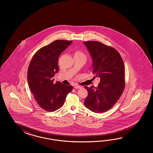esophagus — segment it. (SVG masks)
Returning <instances> with one entry per match:
<instances>
[{"label":"esophagus","instance_id":"34e87169","mask_svg":"<svg viewBox=\"0 0 153 153\" xmlns=\"http://www.w3.org/2000/svg\"><path fill=\"white\" fill-rule=\"evenodd\" d=\"M74 88H76V89L81 88V86H79V85H74Z\"/></svg>","mask_w":153,"mask_h":153}]
</instances>
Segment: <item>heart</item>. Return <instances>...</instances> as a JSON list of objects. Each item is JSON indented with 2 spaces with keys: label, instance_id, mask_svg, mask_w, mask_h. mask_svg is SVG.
<instances>
[{
  "label": "heart",
  "instance_id": "obj_1",
  "mask_svg": "<svg viewBox=\"0 0 153 153\" xmlns=\"http://www.w3.org/2000/svg\"><path fill=\"white\" fill-rule=\"evenodd\" d=\"M74 56H85V55L83 54V53L82 52V51H76L75 52V53H74Z\"/></svg>",
  "mask_w": 153,
  "mask_h": 153
}]
</instances>
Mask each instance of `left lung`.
<instances>
[{"label":"left lung","mask_w":153,"mask_h":153,"mask_svg":"<svg viewBox=\"0 0 153 153\" xmlns=\"http://www.w3.org/2000/svg\"><path fill=\"white\" fill-rule=\"evenodd\" d=\"M93 59V73L100 78L97 88H85L88 91L84 105L91 111L102 113L111 109L125 86V65L118 51L96 41L83 42Z\"/></svg>","instance_id":"obj_1"}]
</instances>
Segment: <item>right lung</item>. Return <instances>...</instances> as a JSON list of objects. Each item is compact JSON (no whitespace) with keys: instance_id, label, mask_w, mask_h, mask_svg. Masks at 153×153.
Wrapping results in <instances>:
<instances>
[{"instance_id":"right-lung-1","label":"right lung","mask_w":153,"mask_h":153,"mask_svg":"<svg viewBox=\"0 0 153 153\" xmlns=\"http://www.w3.org/2000/svg\"><path fill=\"white\" fill-rule=\"evenodd\" d=\"M72 41L58 40L42 47L33 56L27 71L28 83L34 98L45 111H54L63 106L73 86L53 82L59 70V56Z\"/></svg>"}]
</instances>
